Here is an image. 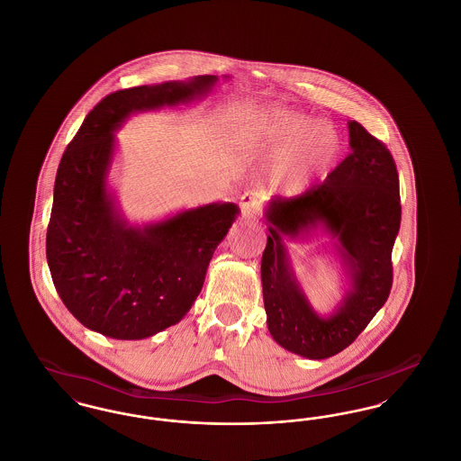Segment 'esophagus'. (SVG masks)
I'll return each mask as SVG.
<instances>
[{
  "mask_svg": "<svg viewBox=\"0 0 461 461\" xmlns=\"http://www.w3.org/2000/svg\"><path fill=\"white\" fill-rule=\"evenodd\" d=\"M259 203H261V200L256 192H245L240 198L241 214L245 218L254 216L259 211Z\"/></svg>",
  "mask_w": 461,
  "mask_h": 461,
  "instance_id": "1",
  "label": "esophagus"
}]
</instances>
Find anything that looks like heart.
Returning a JSON list of instances; mask_svg holds the SVG:
<instances>
[{
  "label": "heart",
  "mask_w": 461,
  "mask_h": 461,
  "mask_svg": "<svg viewBox=\"0 0 461 461\" xmlns=\"http://www.w3.org/2000/svg\"><path fill=\"white\" fill-rule=\"evenodd\" d=\"M259 141L276 154L271 183L285 197H297L325 173L340 154V134L329 122L306 113L269 107L258 113Z\"/></svg>",
  "instance_id": "obj_1"
}]
</instances>
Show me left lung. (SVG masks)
I'll list each match as a JSON object with an SVG mask.
<instances>
[{
    "label": "left lung",
    "instance_id": "obj_1",
    "mask_svg": "<svg viewBox=\"0 0 461 461\" xmlns=\"http://www.w3.org/2000/svg\"><path fill=\"white\" fill-rule=\"evenodd\" d=\"M348 155L327 179L299 197L271 198L264 218V309L271 337L286 351L325 359L344 351L385 304L393 286V247L401 224L399 176L387 147L349 121ZM323 229L350 278L341 304L318 315L296 282L283 240Z\"/></svg>",
    "mask_w": 461,
    "mask_h": 461
}]
</instances>
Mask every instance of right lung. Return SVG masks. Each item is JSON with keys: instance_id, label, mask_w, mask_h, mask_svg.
Segmentation results:
<instances>
[{"instance_id": "1", "label": "right lung", "mask_w": 461, "mask_h": 461, "mask_svg": "<svg viewBox=\"0 0 461 461\" xmlns=\"http://www.w3.org/2000/svg\"><path fill=\"white\" fill-rule=\"evenodd\" d=\"M218 76L121 89L89 112L62 155L46 231L53 285L86 329L140 340L183 320L212 254L240 209L214 202L143 226L130 224L109 188L115 134L136 112L205 96Z\"/></svg>"}]
</instances>
